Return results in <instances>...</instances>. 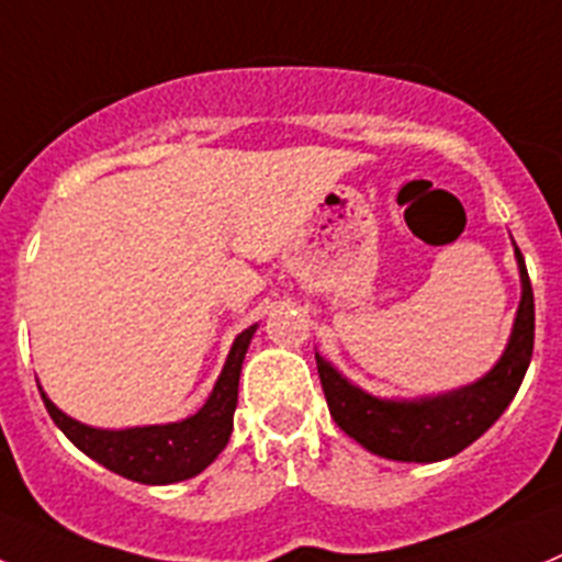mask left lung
Returning <instances> with one entry per match:
<instances>
[{
    "label": "left lung",
    "instance_id": "8db88e82",
    "mask_svg": "<svg viewBox=\"0 0 562 562\" xmlns=\"http://www.w3.org/2000/svg\"><path fill=\"white\" fill-rule=\"evenodd\" d=\"M516 261L521 276V303L513 319L510 339L494 370L469 386L436 397L381 400L352 386L317 352L314 358H317L319 383L336 425L356 438L364 450L389 461H445L477 441L516 397L532 358L536 301H532L525 256L518 248Z\"/></svg>",
    "mask_w": 562,
    "mask_h": 562
}]
</instances>
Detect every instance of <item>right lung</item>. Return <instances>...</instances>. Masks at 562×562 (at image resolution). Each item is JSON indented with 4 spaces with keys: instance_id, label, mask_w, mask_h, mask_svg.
Instances as JSON below:
<instances>
[{
    "instance_id": "right-lung-1",
    "label": "right lung",
    "mask_w": 562,
    "mask_h": 562,
    "mask_svg": "<svg viewBox=\"0 0 562 562\" xmlns=\"http://www.w3.org/2000/svg\"><path fill=\"white\" fill-rule=\"evenodd\" d=\"M254 334L256 325H250L234 339L226 367H223L204 408L181 422H170V425L99 430V427H88L63 414L44 392H41V397H44V405L55 425L71 438L74 447H79L95 463L121 474V477L135 480V483H179V480H190L204 472L228 445L234 427V408H237L239 372H243L245 352H248Z\"/></svg>"
}]
</instances>
